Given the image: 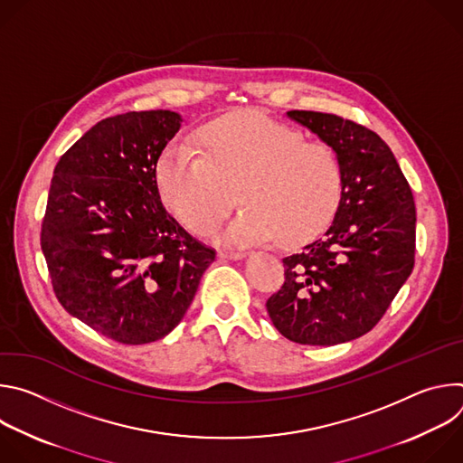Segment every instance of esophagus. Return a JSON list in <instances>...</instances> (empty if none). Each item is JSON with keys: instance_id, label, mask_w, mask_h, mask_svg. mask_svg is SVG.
Instances as JSON below:
<instances>
[{"instance_id": "esophagus-1", "label": "esophagus", "mask_w": 463, "mask_h": 463, "mask_svg": "<svg viewBox=\"0 0 463 463\" xmlns=\"http://www.w3.org/2000/svg\"><path fill=\"white\" fill-rule=\"evenodd\" d=\"M218 256L223 258V260H241L245 256V252L234 250V249H220Z\"/></svg>"}]
</instances>
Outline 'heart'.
<instances>
[{"label": "heart", "instance_id": "obj_1", "mask_svg": "<svg viewBox=\"0 0 463 463\" xmlns=\"http://www.w3.org/2000/svg\"><path fill=\"white\" fill-rule=\"evenodd\" d=\"M203 156L170 145L156 165L163 205L192 232L209 234L236 203L241 213L222 238L260 243L304 241L334 218L341 200V168L334 152L304 143L300 131L258 109H236L195 134Z\"/></svg>", "mask_w": 463, "mask_h": 463}]
</instances>
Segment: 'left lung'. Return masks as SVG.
Returning a JSON list of instances; mask_svg holds the SVG:
<instances>
[{
  "label": "left lung",
  "mask_w": 463,
  "mask_h": 463,
  "mask_svg": "<svg viewBox=\"0 0 463 463\" xmlns=\"http://www.w3.org/2000/svg\"><path fill=\"white\" fill-rule=\"evenodd\" d=\"M288 117L334 150L341 200L329 227L284 258V286L266 307L286 339L334 346L368 334L411 277L414 197L372 129L320 111L293 109Z\"/></svg>",
  "instance_id": "obj_1"
}]
</instances>
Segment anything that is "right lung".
Returning a JSON list of instances; mask_svg holds the SVG:
<instances>
[{
	"instance_id": "add662e5",
	"label": "right lung",
	"mask_w": 463,
	"mask_h": 463,
	"mask_svg": "<svg viewBox=\"0 0 463 463\" xmlns=\"http://www.w3.org/2000/svg\"><path fill=\"white\" fill-rule=\"evenodd\" d=\"M181 122L170 109L104 118L52 172L42 250L54 295L122 345L166 337L216 258L168 214L156 188L157 159Z\"/></svg>"
}]
</instances>
